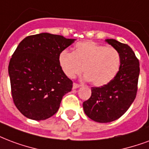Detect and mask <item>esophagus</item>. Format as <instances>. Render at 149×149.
<instances>
[{
	"mask_svg": "<svg viewBox=\"0 0 149 149\" xmlns=\"http://www.w3.org/2000/svg\"><path fill=\"white\" fill-rule=\"evenodd\" d=\"M80 84H78L74 83V84H73V85H72V88H73V89H77V88H80Z\"/></svg>",
	"mask_w": 149,
	"mask_h": 149,
	"instance_id": "34e87169",
	"label": "esophagus"
}]
</instances>
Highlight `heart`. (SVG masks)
I'll list each match as a JSON object with an SVG mask.
<instances>
[{
  "instance_id": "obj_1",
  "label": "heart",
  "mask_w": 149,
  "mask_h": 149,
  "mask_svg": "<svg viewBox=\"0 0 149 149\" xmlns=\"http://www.w3.org/2000/svg\"><path fill=\"white\" fill-rule=\"evenodd\" d=\"M120 63L119 53L114 48L92 41L78 42L72 53L63 50L58 55V64L66 77L74 78L83 71L84 80L95 86L111 82L118 72Z\"/></svg>"
}]
</instances>
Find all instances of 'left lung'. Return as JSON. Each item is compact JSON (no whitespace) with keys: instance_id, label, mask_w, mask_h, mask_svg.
Wrapping results in <instances>:
<instances>
[{"instance_id":"1","label":"left lung","mask_w":149,"mask_h":149,"mask_svg":"<svg viewBox=\"0 0 149 149\" xmlns=\"http://www.w3.org/2000/svg\"><path fill=\"white\" fill-rule=\"evenodd\" d=\"M105 42L119 53V70L107 84L92 87L91 97L83 102L86 115L100 123L113 122L130 108L136 98L140 74L139 61L130 47L113 38Z\"/></svg>"}]
</instances>
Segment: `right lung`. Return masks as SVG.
Wrapping results in <instances>:
<instances>
[{"label": "right lung", "mask_w": 149, "mask_h": 149, "mask_svg": "<svg viewBox=\"0 0 149 149\" xmlns=\"http://www.w3.org/2000/svg\"><path fill=\"white\" fill-rule=\"evenodd\" d=\"M75 38L40 33L19 42L8 65L15 105L27 118L41 121L58 111L62 98L71 91L72 81L58 64V55Z\"/></svg>", "instance_id": "right-lung-1"}]
</instances>
